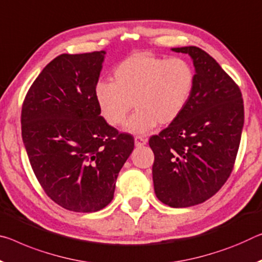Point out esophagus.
<instances>
[{
    "label": "esophagus",
    "instance_id": "obj_1",
    "mask_svg": "<svg viewBox=\"0 0 262 262\" xmlns=\"http://www.w3.org/2000/svg\"><path fill=\"white\" fill-rule=\"evenodd\" d=\"M135 146L136 147H141V146H144V144L147 143V140L143 139L142 136H135Z\"/></svg>",
    "mask_w": 262,
    "mask_h": 262
}]
</instances>
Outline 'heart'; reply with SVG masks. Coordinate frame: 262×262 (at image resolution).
Listing matches in <instances>:
<instances>
[{
  "label": "heart",
  "mask_w": 262,
  "mask_h": 262,
  "mask_svg": "<svg viewBox=\"0 0 262 262\" xmlns=\"http://www.w3.org/2000/svg\"><path fill=\"white\" fill-rule=\"evenodd\" d=\"M112 80L99 81L94 98L105 121L119 127L134 106L127 122L130 133H146L160 124H169L188 105L194 85L192 66L184 58H163L150 52L133 53L113 71Z\"/></svg>",
  "instance_id": "1"
}]
</instances>
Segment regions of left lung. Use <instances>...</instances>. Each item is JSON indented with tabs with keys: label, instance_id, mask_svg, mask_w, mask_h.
<instances>
[{
	"label": "left lung",
	"instance_id": "obj_1",
	"mask_svg": "<svg viewBox=\"0 0 262 262\" xmlns=\"http://www.w3.org/2000/svg\"><path fill=\"white\" fill-rule=\"evenodd\" d=\"M171 50L192 58L194 85L182 114L149 139L155 155L152 181L162 203L189 207L212 197L230 177L242 139L244 101L239 86L204 50Z\"/></svg>",
	"mask_w": 262,
	"mask_h": 262
}]
</instances>
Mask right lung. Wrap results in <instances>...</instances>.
Wrapping results in <instances>:
<instances>
[{
	"mask_svg": "<svg viewBox=\"0 0 262 262\" xmlns=\"http://www.w3.org/2000/svg\"><path fill=\"white\" fill-rule=\"evenodd\" d=\"M105 55L56 57L22 106V139L37 180L53 202L74 212H95L110 204L134 149L132 136L110 126L95 101Z\"/></svg>",
	"mask_w": 262,
	"mask_h": 262,
	"instance_id": "1",
	"label": "right lung"
}]
</instances>
